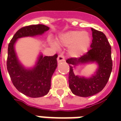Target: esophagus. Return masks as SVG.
<instances>
[{
    "instance_id": "1",
    "label": "esophagus",
    "mask_w": 121,
    "mask_h": 121,
    "mask_svg": "<svg viewBox=\"0 0 121 121\" xmlns=\"http://www.w3.org/2000/svg\"><path fill=\"white\" fill-rule=\"evenodd\" d=\"M64 60H65V57H64V56L62 55V54H59L58 56V58H57V61H58V63H60V62L64 61Z\"/></svg>"
}]
</instances>
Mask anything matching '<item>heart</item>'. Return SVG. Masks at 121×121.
Masks as SVG:
<instances>
[{
  "mask_svg": "<svg viewBox=\"0 0 121 121\" xmlns=\"http://www.w3.org/2000/svg\"><path fill=\"white\" fill-rule=\"evenodd\" d=\"M90 37L86 31H71L64 34L59 38V43L70 46L69 53L74 57H79L86 52L90 44Z\"/></svg>",
  "mask_w": 121,
  "mask_h": 121,
  "instance_id": "b5f03b06",
  "label": "heart"
}]
</instances>
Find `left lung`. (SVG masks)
<instances>
[{"label": "left lung", "instance_id": "1", "mask_svg": "<svg viewBox=\"0 0 121 121\" xmlns=\"http://www.w3.org/2000/svg\"><path fill=\"white\" fill-rule=\"evenodd\" d=\"M92 43L87 52L79 58H68L69 65V84L73 94L81 97H88L100 92L104 89L109 79L112 69L111 46L106 35L102 31L91 28ZM96 62L99 69L96 75L90 78L75 76L72 69L77 64Z\"/></svg>", "mask_w": 121, "mask_h": 121}]
</instances>
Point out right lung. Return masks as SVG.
Wrapping results in <instances>:
<instances>
[{
  "label": "right lung",
  "mask_w": 121,
  "mask_h": 121,
  "mask_svg": "<svg viewBox=\"0 0 121 121\" xmlns=\"http://www.w3.org/2000/svg\"><path fill=\"white\" fill-rule=\"evenodd\" d=\"M48 30V27L42 24L23 27L13 35L8 46L7 67L12 83L18 91L31 98H39L48 93L51 77L57 67L58 55H40L35 67L26 69L17 59L14 45L18 38L41 35Z\"/></svg>",
  "instance_id": "obj_1"
}]
</instances>
